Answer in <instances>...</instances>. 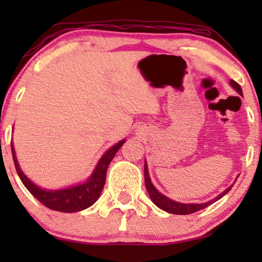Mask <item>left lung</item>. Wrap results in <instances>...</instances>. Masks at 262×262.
I'll return each mask as SVG.
<instances>
[{"instance_id": "left-lung-1", "label": "left lung", "mask_w": 262, "mask_h": 262, "mask_svg": "<svg viewBox=\"0 0 262 262\" xmlns=\"http://www.w3.org/2000/svg\"><path fill=\"white\" fill-rule=\"evenodd\" d=\"M230 84H231L232 88L236 89V92H237L239 95H242V89H241V87H239V84L237 83V82L231 80ZM144 181H145L146 191L149 192L150 199L152 200V203L155 204L156 206H159L161 210L166 211V212L173 213V214H191V213L196 212V211L205 209V207L210 206L211 204L217 202L218 199H221L222 196L227 194V193L231 189L232 186H234V185H231L230 187H228L224 192H222L221 194L216 196V198H214L213 200H210V202H207V203H203V204H182V203L174 202V200L167 198L166 195L161 194V193L155 188V186L152 185V182H151V180H150V177H149L148 164H146V161L144 163Z\"/></svg>"}]
</instances>
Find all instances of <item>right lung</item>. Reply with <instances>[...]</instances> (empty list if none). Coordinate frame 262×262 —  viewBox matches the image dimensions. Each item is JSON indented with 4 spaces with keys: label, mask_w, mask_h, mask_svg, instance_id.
Returning <instances> with one entry per match:
<instances>
[{
    "label": "right lung",
    "mask_w": 262,
    "mask_h": 262,
    "mask_svg": "<svg viewBox=\"0 0 262 262\" xmlns=\"http://www.w3.org/2000/svg\"><path fill=\"white\" fill-rule=\"evenodd\" d=\"M125 143L124 141H120L117 144H114L112 148L107 150L103 154L101 159H100L99 163L96 164L94 171L89 177V179L84 184H80L76 186H71L69 188L57 189V191H49V189H42L34 185L26 175L23 173L20 169L19 163H17L15 150L13 148L12 144V154L14 164H15L17 175H19L20 180L23 181L28 191H30L33 196H35L42 205H45L49 209L59 211V212H77V211H82L87 209L91 205H93L98 198L101 194L103 185L106 181V173L107 168L111 161L113 160L114 155H116L118 150L121 148Z\"/></svg>",
    "instance_id": "1"
}]
</instances>
